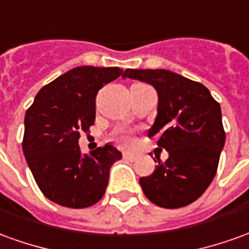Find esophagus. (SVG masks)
<instances>
[{
	"mask_svg": "<svg viewBox=\"0 0 249 249\" xmlns=\"http://www.w3.org/2000/svg\"><path fill=\"white\" fill-rule=\"evenodd\" d=\"M123 158H124V159H126V160H130V161L136 160L137 159L136 155L130 154V152H124V154H123Z\"/></svg>",
	"mask_w": 249,
	"mask_h": 249,
	"instance_id": "1",
	"label": "esophagus"
}]
</instances>
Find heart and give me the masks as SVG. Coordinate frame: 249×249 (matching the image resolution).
<instances>
[{"label": "heart", "mask_w": 249, "mask_h": 249, "mask_svg": "<svg viewBox=\"0 0 249 249\" xmlns=\"http://www.w3.org/2000/svg\"><path fill=\"white\" fill-rule=\"evenodd\" d=\"M114 139L119 142H121L123 145H130L133 142V139L128 135V133H124V132H117Z\"/></svg>", "instance_id": "b5f03b06"}]
</instances>
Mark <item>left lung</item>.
<instances>
[{
    "mask_svg": "<svg viewBox=\"0 0 249 249\" xmlns=\"http://www.w3.org/2000/svg\"><path fill=\"white\" fill-rule=\"evenodd\" d=\"M123 78L152 85L159 97L148 137H159L158 147L166 149L168 159H158L154 173L140 178L145 197L166 209L190 205L217 173L225 144L220 104L202 83L173 71L126 69Z\"/></svg>",
    "mask_w": 249,
    "mask_h": 249,
    "instance_id": "left-lung-1",
    "label": "left lung"
}]
</instances>
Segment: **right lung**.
Here are the masks:
<instances>
[{
	"mask_svg": "<svg viewBox=\"0 0 249 249\" xmlns=\"http://www.w3.org/2000/svg\"><path fill=\"white\" fill-rule=\"evenodd\" d=\"M121 74L119 67H75L46 85L28 107L22 151L39 189L52 202L83 209L105 194L109 170L121 152L107 144L82 155L78 140L94 124L100 89Z\"/></svg>",
	"mask_w": 249,
	"mask_h": 249,
	"instance_id": "right-lung-1",
	"label": "right lung"
}]
</instances>
